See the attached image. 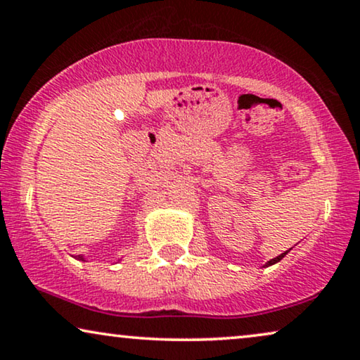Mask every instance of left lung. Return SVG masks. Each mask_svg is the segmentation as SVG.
Masks as SVG:
<instances>
[{
	"mask_svg": "<svg viewBox=\"0 0 360 360\" xmlns=\"http://www.w3.org/2000/svg\"><path fill=\"white\" fill-rule=\"evenodd\" d=\"M288 250H290V249H288ZM288 250H287V252H288ZM287 252L280 254V255H278V257H275V259H272V260H269V262H267V265H274V264H277V262H280V260H282V259L285 257V254H287Z\"/></svg>",
	"mask_w": 360,
	"mask_h": 360,
	"instance_id": "obj_1",
	"label": "left lung"
}]
</instances>
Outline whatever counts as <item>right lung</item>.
<instances>
[{"label": "right lung", "instance_id": "1", "mask_svg": "<svg viewBox=\"0 0 360 360\" xmlns=\"http://www.w3.org/2000/svg\"><path fill=\"white\" fill-rule=\"evenodd\" d=\"M78 259H80V260H83V257H80V255H78Z\"/></svg>", "mask_w": 360, "mask_h": 360}]
</instances>
